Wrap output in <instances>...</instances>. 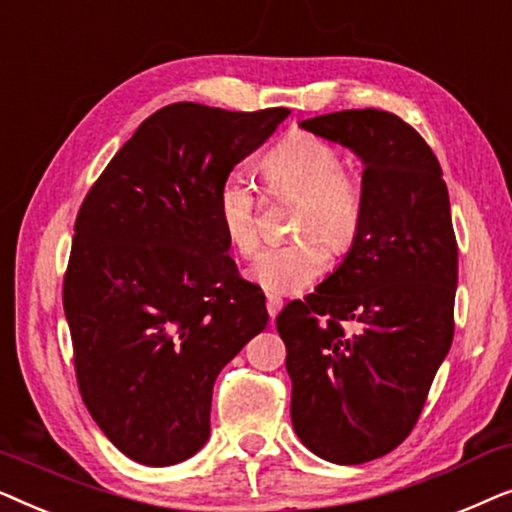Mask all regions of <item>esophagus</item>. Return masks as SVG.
Masks as SVG:
<instances>
[{
    "instance_id": "34e87169",
    "label": "esophagus",
    "mask_w": 512,
    "mask_h": 512,
    "mask_svg": "<svg viewBox=\"0 0 512 512\" xmlns=\"http://www.w3.org/2000/svg\"><path fill=\"white\" fill-rule=\"evenodd\" d=\"M265 310H268L270 319H275L279 310H282V300L275 298V296H268V300H265Z\"/></svg>"
}]
</instances>
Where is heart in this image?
Here are the masks:
<instances>
[{
    "label": "heart",
    "mask_w": 512,
    "mask_h": 512,
    "mask_svg": "<svg viewBox=\"0 0 512 512\" xmlns=\"http://www.w3.org/2000/svg\"><path fill=\"white\" fill-rule=\"evenodd\" d=\"M261 172L270 193L303 195L296 233L310 235L291 244L268 247L256 256L249 279L261 289L286 296L317 282L328 268V247L347 249L361 228L366 191L356 172L342 167L335 144L310 132H291L265 153ZM214 212L221 233L240 256H251L261 242L258 195L247 177L230 172L214 195ZM317 232L322 236H312Z\"/></svg>",
    "instance_id": "heart-1"
}]
</instances>
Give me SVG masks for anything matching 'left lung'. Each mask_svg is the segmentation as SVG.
I'll use <instances>...</instances> for the list:
<instances>
[{
    "label": "left lung",
    "instance_id": "8db88e82",
    "mask_svg": "<svg viewBox=\"0 0 512 512\" xmlns=\"http://www.w3.org/2000/svg\"><path fill=\"white\" fill-rule=\"evenodd\" d=\"M300 128L366 165L345 261L277 317L293 429L317 457L352 466L389 454L417 424L452 345L457 237L438 158L396 114L347 109Z\"/></svg>",
    "mask_w": 512,
    "mask_h": 512
}]
</instances>
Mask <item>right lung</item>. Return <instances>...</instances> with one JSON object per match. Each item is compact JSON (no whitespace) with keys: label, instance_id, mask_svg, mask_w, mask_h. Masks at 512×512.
I'll return each mask as SVG.
<instances>
[{"label":"right lung","instance_id":"1","mask_svg":"<svg viewBox=\"0 0 512 512\" xmlns=\"http://www.w3.org/2000/svg\"><path fill=\"white\" fill-rule=\"evenodd\" d=\"M291 111L158 109L104 167L62 286L83 403L125 457L172 466L209 438L216 375L268 326L214 212L221 179Z\"/></svg>","mask_w":512,"mask_h":512}]
</instances>
